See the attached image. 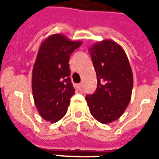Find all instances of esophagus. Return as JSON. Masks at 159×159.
<instances>
[{
  "mask_svg": "<svg viewBox=\"0 0 159 159\" xmlns=\"http://www.w3.org/2000/svg\"><path fill=\"white\" fill-rule=\"evenodd\" d=\"M77 89L80 90V91L82 89V83H79V84H77Z\"/></svg>",
  "mask_w": 159,
  "mask_h": 159,
  "instance_id": "obj_1",
  "label": "esophagus"
}]
</instances>
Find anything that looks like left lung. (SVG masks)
Masks as SVG:
<instances>
[{
    "mask_svg": "<svg viewBox=\"0 0 159 159\" xmlns=\"http://www.w3.org/2000/svg\"><path fill=\"white\" fill-rule=\"evenodd\" d=\"M89 52L97 72V88L86 100L97 121L111 123L123 115L130 102L132 69L123 48L111 39L92 44Z\"/></svg>",
    "mask_w": 159,
    "mask_h": 159,
    "instance_id": "1",
    "label": "left lung"
}]
</instances>
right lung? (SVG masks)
Wrapping results in <instances>:
<instances>
[{
    "label": "right lung",
    "mask_w": 159,
    "mask_h": 159,
    "mask_svg": "<svg viewBox=\"0 0 159 159\" xmlns=\"http://www.w3.org/2000/svg\"><path fill=\"white\" fill-rule=\"evenodd\" d=\"M55 34L41 43L32 72L34 104L43 120L55 123L66 115L75 89L70 78L69 57L82 44Z\"/></svg>",
    "instance_id": "obj_1"
}]
</instances>
